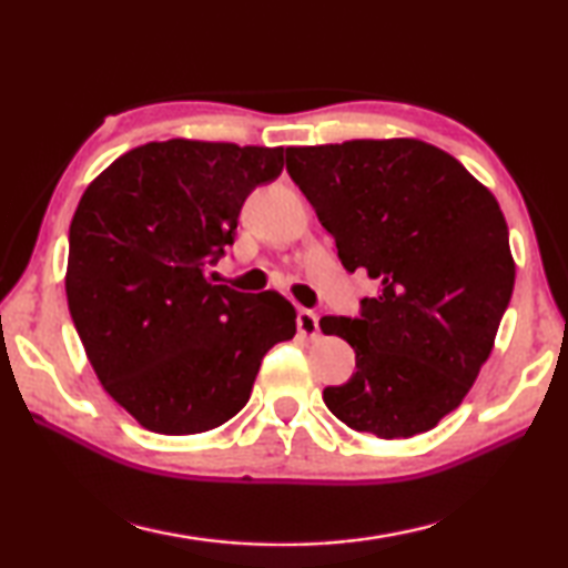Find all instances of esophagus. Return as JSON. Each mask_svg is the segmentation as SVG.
Wrapping results in <instances>:
<instances>
[{"instance_id":"obj_1","label":"esophagus","mask_w":568,"mask_h":568,"mask_svg":"<svg viewBox=\"0 0 568 568\" xmlns=\"http://www.w3.org/2000/svg\"><path fill=\"white\" fill-rule=\"evenodd\" d=\"M295 323H297V331L307 335V338H315V335H318V315L307 311V307H297Z\"/></svg>"}]
</instances>
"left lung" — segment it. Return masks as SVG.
<instances>
[{
    "label": "left lung",
    "mask_w": 568,
    "mask_h": 568,
    "mask_svg": "<svg viewBox=\"0 0 568 568\" xmlns=\"http://www.w3.org/2000/svg\"><path fill=\"white\" fill-rule=\"evenodd\" d=\"M287 175L335 237L348 273L378 293L321 331L355 351V373L323 400L353 430L426 434L460 406L514 293L496 197L456 158L420 140L287 148Z\"/></svg>",
    "instance_id": "8db88e82"
}]
</instances>
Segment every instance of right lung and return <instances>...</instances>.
Returning a JSON list of instances; mask_svg holds the SVG:
<instances>
[{"mask_svg":"<svg viewBox=\"0 0 568 568\" xmlns=\"http://www.w3.org/2000/svg\"><path fill=\"white\" fill-rule=\"evenodd\" d=\"M283 148L148 142L84 190L70 225L67 303L104 390L148 430L203 434L250 398L265 353L295 335L283 295L205 275L235 243Z\"/></svg>","mask_w":568,"mask_h":568,"instance_id":"1","label":"right lung"}]
</instances>
